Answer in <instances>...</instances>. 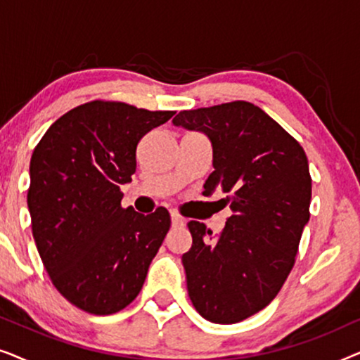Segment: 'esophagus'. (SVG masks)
Here are the masks:
<instances>
[{
    "label": "esophagus",
    "instance_id": "1",
    "mask_svg": "<svg viewBox=\"0 0 360 360\" xmlns=\"http://www.w3.org/2000/svg\"><path fill=\"white\" fill-rule=\"evenodd\" d=\"M170 218H172V226H175V228H180V226L185 224V219L181 218L179 213H170Z\"/></svg>",
    "mask_w": 360,
    "mask_h": 360
}]
</instances>
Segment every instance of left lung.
<instances>
[{"mask_svg": "<svg viewBox=\"0 0 360 360\" xmlns=\"http://www.w3.org/2000/svg\"><path fill=\"white\" fill-rule=\"evenodd\" d=\"M172 122L208 137L214 170L203 193L223 190L231 210L216 239L188 223L193 244L181 262L190 300L211 323H239L277 297L295 264L311 201L307 154L248 101L180 111Z\"/></svg>", "mask_w": 360, "mask_h": 360, "instance_id": "1", "label": "left lung"}]
</instances>
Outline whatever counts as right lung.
<instances>
[{
	"label": "right lung",
	"instance_id": "1",
	"mask_svg": "<svg viewBox=\"0 0 360 360\" xmlns=\"http://www.w3.org/2000/svg\"><path fill=\"white\" fill-rule=\"evenodd\" d=\"M174 111H147L120 101H91L49 127L29 165L32 236L52 283L91 314L126 308L170 228L157 208H122L121 185L136 172V149Z\"/></svg>",
	"mask_w": 360,
	"mask_h": 360
}]
</instances>
